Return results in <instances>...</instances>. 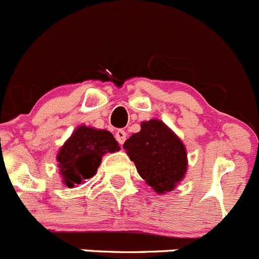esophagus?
Masks as SVG:
<instances>
[{
	"label": "esophagus",
	"instance_id": "esophagus-1",
	"mask_svg": "<svg viewBox=\"0 0 259 259\" xmlns=\"http://www.w3.org/2000/svg\"><path fill=\"white\" fill-rule=\"evenodd\" d=\"M126 137H127V133L124 132L123 130H118L116 132V140L118 141V143H121V145H123L124 141H126Z\"/></svg>",
	"mask_w": 259,
	"mask_h": 259
}]
</instances>
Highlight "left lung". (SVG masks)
Returning a JSON list of instances; mask_svg holds the SVG:
<instances>
[{
	"instance_id": "8db88e82",
	"label": "left lung",
	"mask_w": 259,
	"mask_h": 259,
	"mask_svg": "<svg viewBox=\"0 0 259 259\" xmlns=\"http://www.w3.org/2000/svg\"><path fill=\"white\" fill-rule=\"evenodd\" d=\"M123 148L141 178L158 195L172 191L185 178L188 171L185 145L160 119L142 122L140 132L133 133Z\"/></svg>"
}]
</instances>
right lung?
I'll list each match as a JSON object with an SVG mask.
<instances>
[{
  "mask_svg": "<svg viewBox=\"0 0 259 259\" xmlns=\"http://www.w3.org/2000/svg\"><path fill=\"white\" fill-rule=\"evenodd\" d=\"M119 145L109 131L81 124L65 141L56 155L64 186L74 188L96 175L102 157L119 151Z\"/></svg>",
  "mask_w": 259,
  "mask_h": 259,
  "instance_id": "add662e5",
  "label": "right lung"
}]
</instances>
